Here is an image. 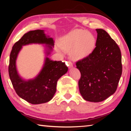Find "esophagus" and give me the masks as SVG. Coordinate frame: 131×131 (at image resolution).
Here are the masks:
<instances>
[{
  "mask_svg": "<svg viewBox=\"0 0 131 131\" xmlns=\"http://www.w3.org/2000/svg\"><path fill=\"white\" fill-rule=\"evenodd\" d=\"M67 66H68V67L69 68L73 67V63H72V62L68 61V62H67Z\"/></svg>",
  "mask_w": 131,
  "mask_h": 131,
  "instance_id": "1",
  "label": "esophagus"
}]
</instances>
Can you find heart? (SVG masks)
Masks as SVG:
<instances>
[{
  "label": "heart",
  "instance_id": "1",
  "mask_svg": "<svg viewBox=\"0 0 131 131\" xmlns=\"http://www.w3.org/2000/svg\"><path fill=\"white\" fill-rule=\"evenodd\" d=\"M95 46V39L90 33L75 29L61 40L60 47L65 51H70L71 58L79 60L88 56Z\"/></svg>",
  "mask_w": 131,
  "mask_h": 131
}]
</instances>
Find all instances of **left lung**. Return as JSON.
I'll list each match as a JSON object with an SVG mask.
<instances>
[{"mask_svg": "<svg viewBox=\"0 0 131 131\" xmlns=\"http://www.w3.org/2000/svg\"><path fill=\"white\" fill-rule=\"evenodd\" d=\"M95 47L87 57L76 62L81 77L80 92L86 101H103L116 92L122 74L121 53L118 46L105 30L96 29Z\"/></svg>", "mask_w": 131, "mask_h": 131, "instance_id": "8db88e82", "label": "left lung"}]
</instances>
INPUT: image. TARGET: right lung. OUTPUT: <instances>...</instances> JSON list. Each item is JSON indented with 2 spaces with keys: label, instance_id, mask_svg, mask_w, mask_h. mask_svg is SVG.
<instances>
[{
  "label": "right lung",
  "instance_id": "obj_1",
  "mask_svg": "<svg viewBox=\"0 0 131 131\" xmlns=\"http://www.w3.org/2000/svg\"><path fill=\"white\" fill-rule=\"evenodd\" d=\"M30 43L48 44L50 50L52 49L51 46H54L53 39L46 37L44 30L29 31L13 46L10 55L8 74L17 95L28 102L37 105L47 102L52 98L56 92L58 80L68 69L65 62L53 61L46 58L45 65L36 79L28 81L23 80L17 73L15 60L22 46Z\"/></svg>",
  "mask_w": 131,
  "mask_h": 131
}]
</instances>
